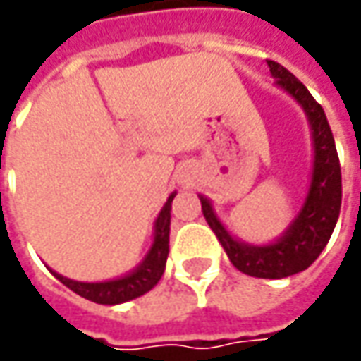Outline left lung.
<instances>
[{"instance_id":"1","label":"left lung","mask_w":361,"mask_h":361,"mask_svg":"<svg viewBox=\"0 0 361 361\" xmlns=\"http://www.w3.org/2000/svg\"><path fill=\"white\" fill-rule=\"evenodd\" d=\"M271 74L277 80V86L289 92L301 108L305 110L313 136V173L312 185L303 209L295 221L285 231L283 237L271 245H249L231 237V233L213 213L209 199L201 197L202 215L209 227L215 231L216 239L223 245L231 263L245 275L261 279H281L307 269L324 251L334 227L338 223L341 207V169L334 134L327 124L324 108L315 102L310 90L285 70L281 63L267 60Z\"/></svg>"}]
</instances>
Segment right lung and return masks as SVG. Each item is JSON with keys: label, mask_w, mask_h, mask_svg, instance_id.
I'll use <instances>...</instances> for the list:
<instances>
[{"label": "right lung", "mask_w": 361, "mask_h": 361, "mask_svg": "<svg viewBox=\"0 0 361 361\" xmlns=\"http://www.w3.org/2000/svg\"><path fill=\"white\" fill-rule=\"evenodd\" d=\"M173 192L169 197V201L164 202L162 211L157 216L154 223V241L145 257V261L136 267V269L112 281H102V283H82L68 279L60 273L51 271L66 287H70L74 293L82 295L84 299H90L94 303H102V305H118L124 301H130L134 298L145 295L146 291H150L154 285L159 283L164 265H166V257H169V233H171V202H173Z\"/></svg>", "instance_id": "right-lung-1"}]
</instances>
